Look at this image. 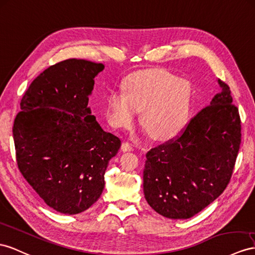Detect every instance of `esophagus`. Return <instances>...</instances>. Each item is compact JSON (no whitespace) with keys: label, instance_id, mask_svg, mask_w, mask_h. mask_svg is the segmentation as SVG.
<instances>
[{"label":"esophagus","instance_id":"1","mask_svg":"<svg viewBox=\"0 0 255 255\" xmlns=\"http://www.w3.org/2000/svg\"><path fill=\"white\" fill-rule=\"evenodd\" d=\"M122 149L124 152H130V151H133V146L130 144L129 142H124L122 144Z\"/></svg>","mask_w":255,"mask_h":255}]
</instances>
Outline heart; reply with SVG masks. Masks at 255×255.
I'll return each instance as SVG.
<instances>
[{"instance_id":"obj_1","label":"heart","mask_w":255,"mask_h":255,"mask_svg":"<svg viewBox=\"0 0 255 255\" xmlns=\"http://www.w3.org/2000/svg\"><path fill=\"white\" fill-rule=\"evenodd\" d=\"M124 93L108 97L109 119L116 127H129L136 112L149 136L164 140L185 125L191 108L192 88L188 82L162 69L143 70L124 82Z\"/></svg>"}]
</instances>
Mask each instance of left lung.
<instances>
[{"label": "left lung", "mask_w": 255, "mask_h": 255, "mask_svg": "<svg viewBox=\"0 0 255 255\" xmlns=\"http://www.w3.org/2000/svg\"><path fill=\"white\" fill-rule=\"evenodd\" d=\"M190 120L180 133L149 149L143 191L154 210L190 219L224 192L241 143V121L228 85Z\"/></svg>", "instance_id": "1"}]
</instances>
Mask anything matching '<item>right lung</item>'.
<instances>
[{
	"instance_id": "add662e5",
	"label": "right lung",
	"mask_w": 255,
	"mask_h": 255,
	"mask_svg": "<svg viewBox=\"0 0 255 255\" xmlns=\"http://www.w3.org/2000/svg\"><path fill=\"white\" fill-rule=\"evenodd\" d=\"M103 68L83 59L50 65L24 93L12 126L18 169L45 204L64 214L99 199L109 161L121 147L88 108Z\"/></svg>"
}]
</instances>
